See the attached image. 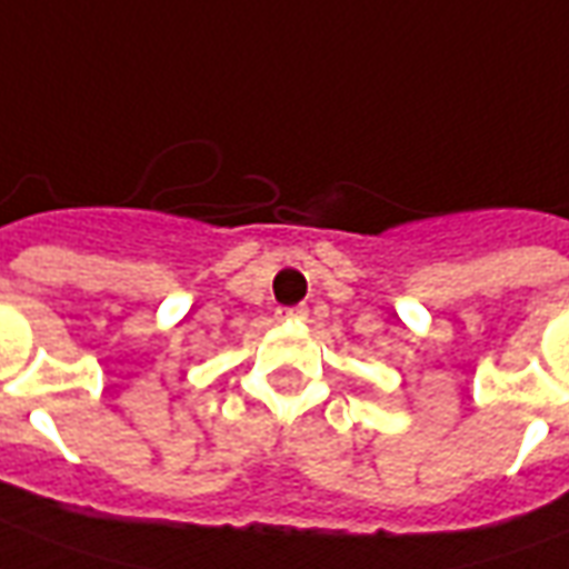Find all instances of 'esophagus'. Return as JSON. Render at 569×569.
<instances>
[{
	"label": "esophagus",
	"mask_w": 569,
	"mask_h": 569,
	"mask_svg": "<svg viewBox=\"0 0 569 569\" xmlns=\"http://www.w3.org/2000/svg\"><path fill=\"white\" fill-rule=\"evenodd\" d=\"M277 317H280V320H305V317H308V308H301V305H298V308H280Z\"/></svg>",
	"instance_id": "obj_1"
}]
</instances>
